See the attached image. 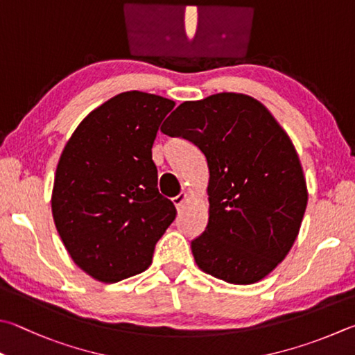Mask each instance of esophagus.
<instances>
[{"instance_id":"1","label":"esophagus","mask_w":355,"mask_h":355,"mask_svg":"<svg viewBox=\"0 0 355 355\" xmlns=\"http://www.w3.org/2000/svg\"><path fill=\"white\" fill-rule=\"evenodd\" d=\"M186 200H188V194H186V192H182V194H178L177 197H173L172 202H173V205H175L177 209H182L183 205L186 203Z\"/></svg>"}]
</instances>
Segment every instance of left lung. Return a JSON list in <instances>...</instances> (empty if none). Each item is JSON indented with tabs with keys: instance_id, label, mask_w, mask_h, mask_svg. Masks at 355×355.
<instances>
[{
	"instance_id": "8db88e82",
	"label": "left lung",
	"mask_w": 355,
	"mask_h": 355,
	"mask_svg": "<svg viewBox=\"0 0 355 355\" xmlns=\"http://www.w3.org/2000/svg\"><path fill=\"white\" fill-rule=\"evenodd\" d=\"M161 132L192 141L208 161L209 218L191 242L197 267L236 286L266 278L293 247L309 197L287 132L242 93L186 101Z\"/></svg>"
}]
</instances>
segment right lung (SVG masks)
Returning a JSON list of instances; mask_svg holds the SVG:
<instances>
[{
  "instance_id": "obj_1",
  "label": "right lung",
  "mask_w": 355,
  "mask_h": 355,
  "mask_svg": "<svg viewBox=\"0 0 355 355\" xmlns=\"http://www.w3.org/2000/svg\"><path fill=\"white\" fill-rule=\"evenodd\" d=\"M175 102L125 92L89 112L57 164L51 208L71 259L105 284L150 267L177 216L159 194L152 146Z\"/></svg>"
}]
</instances>
